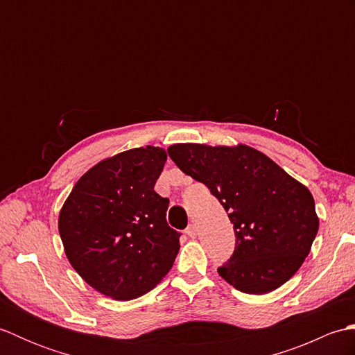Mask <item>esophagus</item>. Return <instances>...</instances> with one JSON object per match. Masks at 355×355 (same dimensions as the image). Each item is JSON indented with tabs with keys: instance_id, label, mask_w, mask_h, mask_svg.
<instances>
[{
	"instance_id": "esophagus-1",
	"label": "esophagus",
	"mask_w": 355,
	"mask_h": 355,
	"mask_svg": "<svg viewBox=\"0 0 355 355\" xmlns=\"http://www.w3.org/2000/svg\"><path fill=\"white\" fill-rule=\"evenodd\" d=\"M186 233H187V236H191V238H195V236H197V227H195V225L193 224H191L189 225V227H187L186 229Z\"/></svg>"
}]
</instances>
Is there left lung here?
<instances>
[{
  "label": "left lung",
  "mask_w": 355,
  "mask_h": 355,
  "mask_svg": "<svg viewBox=\"0 0 355 355\" xmlns=\"http://www.w3.org/2000/svg\"><path fill=\"white\" fill-rule=\"evenodd\" d=\"M168 154L186 175L209 187L230 218L235 252L218 268L225 282L247 294H266L296 273L319 230L306 186L243 143H177Z\"/></svg>",
  "instance_id": "obj_1"
}]
</instances>
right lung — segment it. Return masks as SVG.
I'll list each match as a JSON object with an SVG mask.
<instances>
[{
  "instance_id": "obj_1",
  "label": "right lung",
  "mask_w": 355,
  "mask_h": 355,
  "mask_svg": "<svg viewBox=\"0 0 355 355\" xmlns=\"http://www.w3.org/2000/svg\"><path fill=\"white\" fill-rule=\"evenodd\" d=\"M168 154L123 150L94 164L59 212V235L71 267L105 296L131 300L168 275L180 235L166 223L169 200L154 191Z\"/></svg>"
}]
</instances>
